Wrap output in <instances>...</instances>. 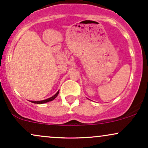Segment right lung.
Returning a JSON list of instances; mask_svg holds the SVG:
<instances>
[{
	"label": "right lung",
	"mask_w": 148,
	"mask_h": 148,
	"mask_svg": "<svg viewBox=\"0 0 148 148\" xmlns=\"http://www.w3.org/2000/svg\"><path fill=\"white\" fill-rule=\"evenodd\" d=\"M59 94V90L56 93L55 95H54L53 96H52L50 98H48V99H45V100H42V101H30V102L32 103H47V102H49V101H53L54 99H55L56 97L58 96V95Z\"/></svg>",
	"instance_id": "right-lung-1"
}]
</instances>
